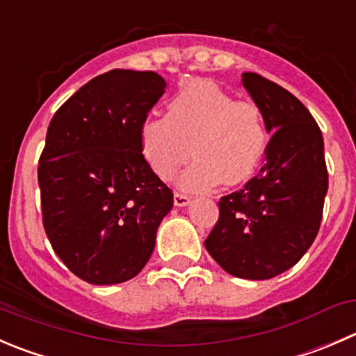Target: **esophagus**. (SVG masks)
I'll list each match as a JSON object with an SVG mask.
<instances>
[{"instance_id": "obj_1", "label": "esophagus", "mask_w": 356, "mask_h": 356, "mask_svg": "<svg viewBox=\"0 0 356 356\" xmlns=\"http://www.w3.org/2000/svg\"><path fill=\"white\" fill-rule=\"evenodd\" d=\"M189 196L184 195V193H174V203L177 207H186L189 203Z\"/></svg>"}]
</instances>
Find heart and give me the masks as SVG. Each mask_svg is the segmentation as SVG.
Instances as JSON below:
<instances>
[{"instance_id": "heart-1", "label": "heart", "mask_w": 356, "mask_h": 356, "mask_svg": "<svg viewBox=\"0 0 356 356\" xmlns=\"http://www.w3.org/2000/svg\"><path fill=\"white\" fill-rule=\"evenodd\" d=\"M139 143L160 179H170L193 149L196 161L182 174L181 186L207 191L219 182L227 188L247 182L264 158L268 132L254 101L234 99L210 79H189L168 101L167 116L140 123Z\"/></svg>"}]
</instances>
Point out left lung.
<instances>
[{
  "label": "left lung",
  "instance_id": "1",
  "mask_svg": "<svg viewBox=\"0 0 356 356\" xmlns=\"http://www.w3.org/2000/svg\"><path fill=\"white\" fill-rule=\"evenodd\" d=\"M241 83L273 136L259 174L219 200L205 247L233 277L268 280L292 268L315 241L329 174L322 132L306 106L257 72H243Z\"/></svg>",
  "mask_w": 356,
  "mask_h": 356
}]
</instances>
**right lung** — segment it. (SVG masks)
<instances>
[{"label":"right lung","mask_w":356,"mask_h":356,"mask_svg":"<svg viewBox=\"0 0 356 356\" xmlns=\"http://www.w3.org/2000/svg\"><path fill=\"white\" fill-rule=\"evenodd\" d=\"M163 92L156 72L113 69L83 85L48 125L38 165L43 227L55 254L88 284L139 275L174 205L139 143Z\"/></svg>","instance_id":"1"}]
</instances>
